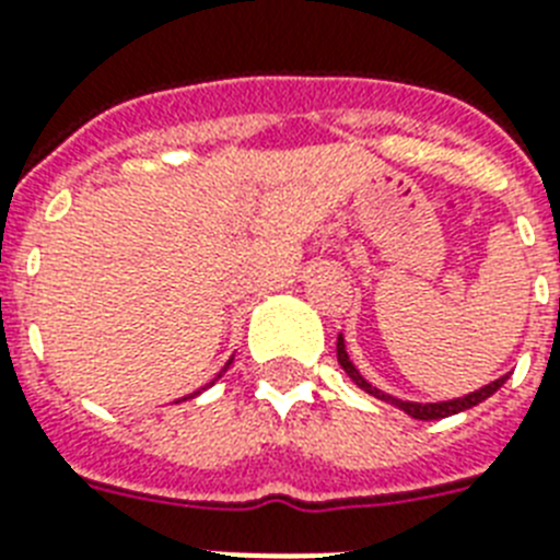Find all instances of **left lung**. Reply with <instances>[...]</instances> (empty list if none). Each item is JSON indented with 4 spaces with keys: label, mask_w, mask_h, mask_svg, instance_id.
I'll list each match as a JSON object with an SVG mask.
<instances>
[{
    "label": "left lung",
    "mask_w": 560,
    "mask_h": 560,
    "mask_svg": "<svg viewBox=\"0 0 560 560\" xmlns=\"http://www.w3.org/2000/svg\"><path fill=\"white\" fill-rule=\"evenodd\" d=\"M337 363L343 366V372L349 374L354 383H358L360 389L369 392V395H374V397H381V400L397 406V409H404L406 415H412V418H418V420H441V418H450V415L466 412V409L478 406L480 400H487L489 395H495L503 383H506V377H510V374H503V377H498V381L487 383V386H480V389L469 392V395H464V397H455V400H441V404H415V400H400V397H392V395H386V392L377 389V386H372V383H369L366 377L358 372V369H354L352 360H349L343 335H337Z\"/></svg>",
    "instance_id": "1"
}]
</instances>
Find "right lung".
I'll use <instances>...</instances> for the list:
<instances>
[{
  "instance_id": "add662e5",
  "label": "right lung",
  "mask_w": 560,
  "mask_h": 560,
  "mask_svg": "<svg viewBox=\"0 0 560 560\" xmlns=\"http://www.w3.org/2000/svg\"><path fill=\"white\" fill-rule=\"evenodd\" d=\"M229 366H231V360H229V363H225V369H229ZM225 369H223V372H225ZM223 372L217 374V377H223ZM211 383H214V381H211ZM211 383H208V386H211ZM202 389H206V386H202ZM202 389H200V392H202ZM200 392H194V395H200ZM194 395H191V397H194ZM183 400H188V397H183Z\"/></svg>"
}]
</instances>
